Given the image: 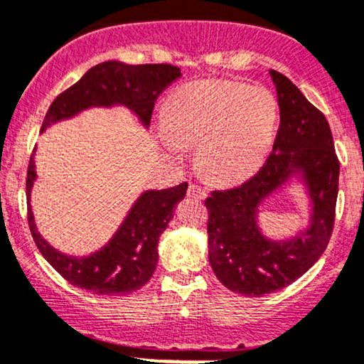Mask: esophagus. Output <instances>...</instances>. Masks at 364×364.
<instances>
[{
  "instance_id": "esophagus-1",
  "label": "esophagus",
  "mask_w": 364,
  "mask_h": 364,
  "mask_svg": "<svg viewBox=\"0 0 364 364\" xmlns=\"http://www.w3.org/2000/svg\"><path fill=\"white\" fill-rule=\"evenodd\" d=\"M188 197H192V198H205V190L202 188V186H198V185H195V183H190V186H188Z\"/></svg>"
}]
</instances>
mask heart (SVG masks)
<instances>
[{"label":"heart","mask_w":364,"mask_h":364,"mask_svg":"<svg viewBox=\"0 0 364 364\" xmlns=\"http://www.w3.org/2000/svg\"><path fill=\"white\" fill-rule=\"evenodd\" d=\"M279 106L270 90L232 80L195 82L172 92L164 112V143L174 155L198 144L208 176L235 181L270 151Z\"/></svg>","instance_id":"heart-1"}]
</instances>
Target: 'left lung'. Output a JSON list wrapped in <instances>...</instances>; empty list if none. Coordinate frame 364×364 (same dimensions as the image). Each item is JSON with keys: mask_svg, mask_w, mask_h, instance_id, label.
Segmentation results:
<instances>
[{"mask_svg": "<svg viewBox=\"0 0 364 364\" xmlns=\"http://www.w3.org/2000/svg\"><path fill=\"white\" fill-rule=\"evenodd\" d=\"M270 76L281 113L272 153L246 183L205 198L209 263L225 288L246 296L286 288L321 258L333 232L338 195L340 162L326 117L291 80L274 70ZM293 177L311 202L309 227L291 240H269L259 230V205Z\"/></svg>", "mask_w": 364, "mask_h": 364, "instance_id": "1", "label": "left lung"}]
</instances>
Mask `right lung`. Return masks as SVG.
<instances>
[{"label": "right lung", "mask_w": 364, "mask_h": 364, "mask_svg": "<svg viewBox=\"0 0 364 364\" xmlns=\"http://www.w3.org/2000/svg\"><path fill=\"white\" fill-rule=\"evenodd\" d=\"M181 76L171 64L131 66L106 60L90 68L75 85L57 95L45 114L41 132L60 120L76 117L89 108L125 106L150 127L153 106L167 85ZM36 151V148H34ZM34 151L28 167V220L33 239L43 258L68 282L95 294H127L143 288L159 262V239L172 220V211L185 198L188 183L166 190H146L132 204L125 220L101 250L89 256H70L52 247L38 232L31 209V190L36 181Z\"/></svg>", "instance_id": "obj_1"}]
</instances>
